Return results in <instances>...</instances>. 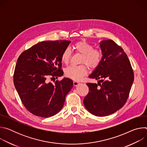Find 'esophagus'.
Masks as SVG:
<instances>
[{"label":"esophagus","instance_id":"esophagus-1","mask_svg":"<svg viewBox=\"0 0 147 147\" xmlns=\"http://www.w3.org/2000/svg\"><path fill=\"white\" fill-rule=\"evenodd\" d=\"M80 84V82L79 81H73V85L74 86H77L78 85H79Z\"/></svg>","mask_w":147,"mask_h":147}]
</instances>
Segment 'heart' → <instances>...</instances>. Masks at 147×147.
<instances>
[{
    "instance_id": "obj_1",
    "label": "heart",
    "mask_w": 147,
    "mask_h": 147,
    "mask_svg": "<svg viewBox=\"0 0 147 147\" xmlns=\"http://www.w3.org/2000/svg\"><path fill=\"white\" fill-rule=\"evenodd\" d=\"M73 48L76 53L81 55L80 63L82 65L69 66L66 68L65 73L67 77L77 81L87 73L86 65L91 69H95L100 65L103 58V53L100 49L94 48L93 45L86 40L77 42L73 45ZM71 55L69 48H66L63 51L60 57L63 63L68 64Z\"/></svg>"
}]
</instances>
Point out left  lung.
Wrapping results in <instances>:
<instances>
[{
  "label": "left lung",
  "mask_w": 147,
  "mask_h": 147,
  "mask_svg": "<svg viewBox=\"0 0 147 147\" xmlns=\"http://www.w3.org/2000/svg\"><path fill=\"white\" fill-rule=\"evenodd\" d=\"M103 58L89 76L99 80L87 83L89 92L83 103L91 114L106 116L114 113L126 103L134 81V72L123 49L112 40L100 42Z\"/></svg>",
  "instance_id": "obj_1"
}]
</instances>
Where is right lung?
<instances>
[{"mask_svg":"<svg viewBox=\"0 0 147 147\" xmlns=\"http://www.w3.org/2000/svg\"><path fill=\"white\" fill-rule=\"evenodd\" d=\"M70 42L42 41L18 57L13 75L14 84L24 106L32 114L49 117L63 107L66 96L73 88V81L64 78L52 83L48 81V78H57L63 74L60 57Z\"/></svg>","mask_w":147,"mask_h":147,"instance_id":"obj_1","label":"right lung"}]
</instances>
